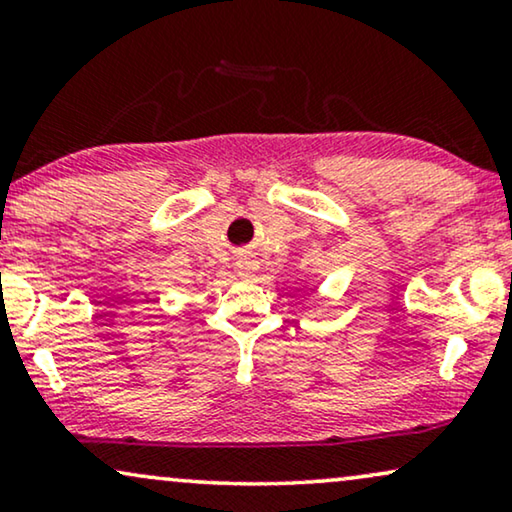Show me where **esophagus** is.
Returning a JSON list of instances; mask_svg holds the SVG:
<instances>
[{
  "instance_id": "1",
  "label": "esophagus",
  "mask_w": 512,
  "mask_h": 512,
  "mask_svg": "<svg viewBox=\"0 0 512 512\" xmlns=\"http://www.w3.org/2000/svg\"><path fill=\"white\" fill-rule=\"evenodd\" d=\"M257 269L259 262L253 253H248V250L239 253V259H236V271H239V276H255Z\"/></svg>"
}]
</instances>
